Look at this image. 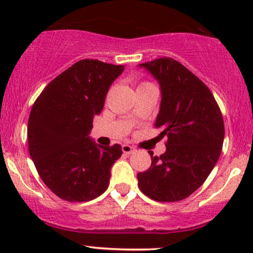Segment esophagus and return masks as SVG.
Returning <instances> with one entry per match:
<instances>
[{"label": "esophagus", "mask_w": 253, "mask_h": 253, "mask_svg": "<svg viewBox=\"0 0 253 253\" xmlns=\"http://www.w3.org/2000/svg\"><path fill=\"white\" fill-rule=\"evenodd\" d=\"M134 151L135 149L133 146H130V145H127V144L123 145V152L125 155H132V153H134Z\"/></svg>", "instance_id": "34e87169"}]
</instances>
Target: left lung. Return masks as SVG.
Listing matches in <instances>:
<instances>
[{"mask_svg": "<svg viewBox=\"0 0 253 253\" xmlns=\"http://www.w3.org/2000/svg\"><path fill=\"white\" fill-rule=\"evenodd\" d=\"M161 85V109L155 126L168 136L161 157L150 152L151 167L139 172L141 193L159 202L187 199L203 184L221 153L225 126L208 86L169 57L139 64Z\"/></svg>", "mask_w": 253, "mask_h": 253, "instance_id": "1", "label": "left lung"}]
</instances>
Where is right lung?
Instances as JSON below:
<instances>
[{
	"instance_id": "add662e5",
	"label": "right lung",
	"mask_w": 253,
	"mask_h": 253,
	"mask_svg": "<svg viewBox=\"0 0 253 253\" xmlns=\"http://www.w3.org/2000/svg\"><path fill=\"white\" fill-rule=\"evenodd\" d=\"M124 65L82 59L47 84L32 107L28 150L50 190L69 202L96 199L109 185L110 169L123 155L120 145L91 140L94 115L103 109L109 86Z\"/></svg>"
}]
</instances>
